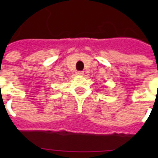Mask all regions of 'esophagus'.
<instances>
[{"label": "esophagus", "mask_w": 158, "mask_h": 158, "mask_svg": "<svg viewBox=\"0 0 158 158\" xmlns=\"http://www.w3.org/2000/svg\"><path fill=\"white\" fill-rule=\"evenodd\" d=\"M76 74H78V75H83L84 74V71H77Z\"/></svg>", "instance_id": "34e87169"}]
</instances>
